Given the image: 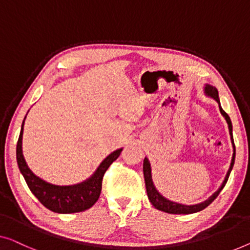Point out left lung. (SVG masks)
Here are the masks:
<instances>
[{
	"label": "left lung",
	"mask_w": 250,
	"mask_h": 250,
	"mask_svg": "<svg viewBox=\"0 0 250 250\" xmlns=\"http://www.w3.org/2000/svg\"><path fill=\"white\" fill-rule=\"evenodd\" d=\"M204 93L205 96L209 97V98L214 99L216 103L219 104V109L220 113H221L224 119L227 121L228 127H229V134H230V139H231V143H232V147H233V153H232V159H231V164L229 170H228L226 177H224L223 183L221 184V186L215 193H213L211 196H209L208 200L202 202V203L198 204H194V205H186V204H180L177 203V202L170 201L168 198H166L165 196L159 193L155 188L153 180H152V173H151V165L149 159L146 157L144 158L143 161V175H144V182H146V193H147V197L151 202V204L154 206L155 208L159 209V211L166 212V213H170V214H191V213H196L200 212L202 209H204L205 208L212 203L213 201L218 197V195L220 194V191L223 189V187L226 186V184L228 182V178H229L231 170L233 168L234 165V158H236V146H234V142H233V136H232V123H231V119L229 117L226 111L222 109L221 104H220V98H219V92L214 86L209 85V84H205L204 86Z\"/></svg>",
	"instance_id": "obj_1"
}]
</instances>
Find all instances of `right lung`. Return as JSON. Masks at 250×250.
<instances>
[{
  "instance_id": "right-lung-1",
  "label": "right lung",
  "mask_w": 250,
  "mask_h": 250,
  "mask_svg": "<svg viewBox=\"0 0 250 250\" xmlns=\"http://www.w3.org/2000/svg\"><path fill=\"white\" fill-rule=\"evenodd\" d=\"M27 117V116H26ZM24 117V119H26ZM24 119L21 125L19 140L17 143V162L20 172L22 173L29 189L38 198V201L50 211L55 213H78L85 211L98 201L101 193V184L106 170L119 157L123 150L118 149L104 159L91 177L80 184L70 186L53 185L39 178L31 171L24 160L22 153V135Z\"/></svg>"
}]
</instances>
